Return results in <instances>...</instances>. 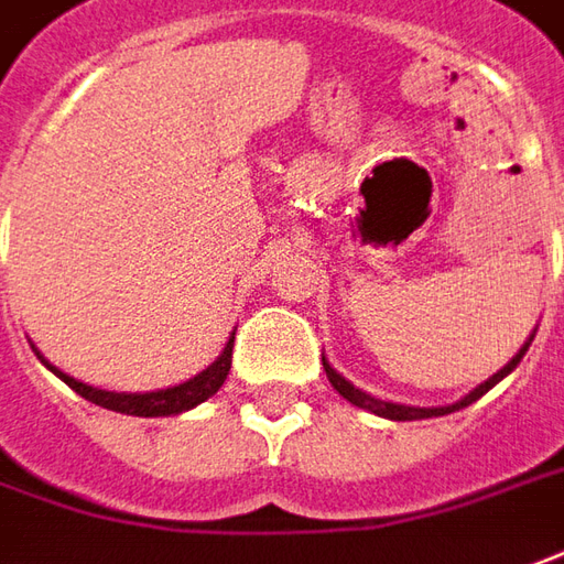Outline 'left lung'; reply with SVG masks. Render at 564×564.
I'll return each mask as SVG.
<instances>
[{
	"label": "left lung",
	"instance_id": "obj_1",
	"mask_svg": "<svg viewBox=\"0 0 564 564\" xmlns=\"http://www.w3.org/2000/svg\"><path fill=\"white\" fill-rule=\"evenodd\" d=\"M534 333H531V336L524 339V346L519 348L512 358H509L507 367H500L494 377L485 379L481 386H475L473 392L463 394V398H459V401H454V404H444V408H416V404H398V401H382V398H373V394H367L364 389H358L355 382H348V379L343 377V373H339V370H336L330 361H327V358H324V370H327V379H330L333 389L343 394L346 401H351L355 408H361V411L377 413V416H382V420H401V423H404V420H429V416H444V413L463 411V408H469V404H473V401H478V398H481L485 392H491L500 379L509 377V373L519 367V361L524 358V351H528V346H531V339H534Z\"/></svg>",
	"mask_w": 564,
	"mask_h": 564
}]
</instances>
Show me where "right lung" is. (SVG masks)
Returning a JSON list of instances; mask_svg holds the SVG:
<instances>
[{
	"instance_id": "add662e5",
	"label": "right lung",
	"mask_w": 564,
	"mask_h": 564,
	"mask_svg": "<svg viewBox=\"0 0 564 564\" xmlns=\"http://www.w3.org/2000/svg\"><path fill=\"white\" fill-rule=\"evenodd\" d=\"M231 348L234 333L228 336L221 355H218L216 361L209 364L206 370H200L197 377L185 379V382H178V386L153 389V392H107V389H98V386H89V382H79V379H73L70 373L57 370L55 364L45 361V355H42L36 346H33V351H36V358H40L57 379H64L73 392L83 394L86 401L98 404V408L126 413V416H175V413H185L191 411V408L203 404V401H209V398L221 389V382L228 379V370H231Z\"/></svg>"
}]
</instances>
